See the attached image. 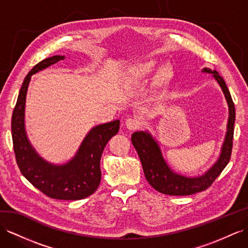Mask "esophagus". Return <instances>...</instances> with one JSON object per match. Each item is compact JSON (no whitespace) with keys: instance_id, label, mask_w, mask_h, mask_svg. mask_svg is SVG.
Returning a JSON list of instances; mask_svg holds the SVG:
<instances>
[{"instance_id":"34e87169","label":"esophagus","mask_w":248,"mask_h":248,"mask_svg":"<svg viewBox=\"0 0 248 248\" xmlns=\"http://www.w3.org/2000/svg\"><path fill=\"white\" fill-rule=\"evenodd\" d=\"M125 126L129 130H136L140 126V123L136 118H128L125 120Z\"/></svg>"}]
</instances>
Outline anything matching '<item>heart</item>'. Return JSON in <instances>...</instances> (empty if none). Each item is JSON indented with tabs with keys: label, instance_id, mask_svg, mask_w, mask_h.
I'll return each mask as SVG.
<instances>
[{
	"label": "heart",
	"instance_id": "heart-1",
	"mask_svg": "<svg viewBox=\"0 0 248 248\" xmlns=\"http://www.w3.org/2000/svg\"><path fill=\"white\" fill-rule=\"evenodd\" d=\"M155 67H156L155 62H147V63H145V65H143L140 69L138 70V72L136 73L135 78H141L142 75H145V74H148V73L152 72V71H153V70L155 69Z\"/></svg>",
	"mask_w": 248,
	"mask_h": 248
}]
</instances>
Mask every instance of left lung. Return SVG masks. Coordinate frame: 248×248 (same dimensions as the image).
Wrapping results in <instances>:
<instances>
[{
  "instance_id": "8db88e82",
  "label": "left lung",
  "mask_w": 248,
  "mask_h": 248,
  "mask_svg": "<svg viewBox=\"0 0 248 248\" xmlns=\"http://www.w3.org/2000/svg\"><path fill=\"white\" fill-rule=\"evenodd\" d=\"M203 71L213 73V76L222 88V91L227 100L228 108H230L227 132L225 141L222 147V153L217 163L207 173L201 177H197V178H186V177L177 175L167 166L160 153L159 147L149 133L136 132L132 135L131 140L140 158L145 178L159 193L170 196H187L205 190L213 185V182L217 179V177L230 162L232 150L233 124L234 118H236L233 101L223 78L220 76L216 70L212 71L211 69L204 68Z\"/></svg>"
}]
</instances>
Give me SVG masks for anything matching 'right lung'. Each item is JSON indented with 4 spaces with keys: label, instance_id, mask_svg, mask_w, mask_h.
<instances>
[{
    "label": "right lung",
    "instance_id": "add662e5",
    "mask_svg": "<svg viewBox=\"0 0 248 248\" xmlns=\"http://www.w3.org/2000/svg\"><path fill=\"white\" fill-rule=\"evenodd\" d=\"M63 59L54 55L43 60L25 78L11 118L12 142L21 173L31 185L53 199L79 200L97 189L100 179V158L106 144L119 131V120L95 126L82 141L78 154L65 166H52L37 155L26 137L24 110L31 75Z\"/></svg>",
    "mask_w": 248,
    "mask_h": 248
}]
</instances>
